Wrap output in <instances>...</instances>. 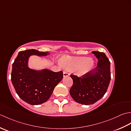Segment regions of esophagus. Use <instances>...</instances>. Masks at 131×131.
<instances>
[{
    "label": "esophagus",
    "instance_id": "esophagus-1",
    "mask_svg": "<svg viewBox=\"0 0 131 131\" xmlns=\"http://www.w3.org/2000/svg\"><path fill=\"white\" fill-rule=\"evenodd\" d=\"M63 77H69V75H70V74H69V73H68L67 71H63Z\"/></svg>",
    "mask_w": 131,
    "mask_h": 131
}]
</instances>
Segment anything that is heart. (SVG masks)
Masks as SVG:
<instances>
[{
    "mask_svg": "<svg viewBox=\"0 0 131 131\" xmlns=\"http://www.w3.org/2000/svg\"><path fill=\"white\" fill-rule=\"evenodd\" d=\"M62 67L70 70H75L77 75L83 76L90 73L94 68V61L85 57L74 58L64 56L59 60Z\"/></svg>",
    "mask_w": 131,
    "mask_h": 131,
    "instance_id": "heart-1",
    "label": "heart"
}]
</instances>
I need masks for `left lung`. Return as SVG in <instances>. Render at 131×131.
Returning a JSON list of instances; mask_svg holds the SVG:
<instances>
[{
  "label": "left lung",
  "instance_id": "left-lung-1",
  "mask_svg": "<svg viewBox=\"0 0 131 131\" xmlns=\"http://www.w3.org/2000/svg\"><path fill=\"white\" fill-rule=\"evenodd\" d=\"M92 53L98 59L97 67L82 77L70 75L73 80L70 95L77 102L85 105L94 104L104 96L111 79L110 62L105 53Z\"/></svg>",
  "mask_w": 131,
  "mask_h": 131
}]
</instances>
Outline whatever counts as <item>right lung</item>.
<instances>
[{
    "instance_id": "obj_1",
    "label": "right lung",
    "mask_w": 131,
    "mask_h": 131,
    "mask_svg": "<svg viewBox=\"0 0 131 131\" xmlns=\"http://www.w3.org/2000/svg\"><path fill=\"white\" fill-rule=\"evenodd\" d=\"M48 52L29 49L18 53L12 64L11 80L18 96L27 104L37 105L46 102L56 86L63 78V72L48 69L35 70L29 68L30 56H44Z\"/></svg>"
}]
</instances>
